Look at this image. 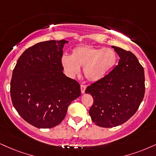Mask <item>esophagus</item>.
I'll return each mask as SVG.
<instances>
[{"instance_id": "obj_1", "label": "esophagus", "mask_w": 156, "mask_h": 156, "mask_svg": "<svg viewBox=\"0 0 156 156\" xmlns=\"http://www.w3.org/2000/svg\"><path fill=\"white\" fill-rule=\"evenodd\" d=\"M85 90H86V86L83 85V84H82V85H81V93H82V94H84V93H85Z\"/></svg>"}]
</instances>
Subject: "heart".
<instances>
[{
	"instance_id": "b5f03b06",
	"label": "heart",
	"mask_w": 156,
	"mask_h": 156,
	"mask_svg": "<svg viewBox=\"0 0 156 156\" xmlns=\"http://www.w3.org/2000/svg\"><path fill=\"white\" fill-rule=\"evenodd\" d=\"M116 61L113 49L80 45L72 50L71 56H63L61 64L71 77L80 74V67H83L84 76L90 82H98L111 72Z\"/></svg>"
}]
</instances>
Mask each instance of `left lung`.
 <instances>
[{
	"label": "left lung",
	"instance_id": "left-lung-1",
	"mask_svg": "<svg viewBox=\"0 0 156 156\" xmlns=\"http://www.w3.org/2000/svg\"><path fill=\"white\" fill-rule=\"evenodd\" d=\"M119 56L118 65L104 78L86 88L93 97L89 113L101 127L124 124L137 111L145 95V74L132 52L111 46Z\"/></svg>",
	"mask_w": 156,
	"mask_h": 156
}]
</instances>
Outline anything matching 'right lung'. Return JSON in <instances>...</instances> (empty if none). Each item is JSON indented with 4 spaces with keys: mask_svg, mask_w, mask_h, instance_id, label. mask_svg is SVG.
I'll list each match as a JSON object with an SVG mask.
<instances>
[{
    "mask_svg": "<svg viewBox=\"0 0 156 156\" xmlns=\"http://www.w3.org/2000/svg\"><path fill=\"white\" fill-rule=\"evenodd\" d=\"M65 40L41 42L19 58L11 81L13 107L23 119L40 129L62 122L69 105L81 95L79 83L63 73Z\"/></svg>",
    "mask_w": 156,
    "mask_h": 156,
    "instance_id": "right-lung-1",
    "label": "right lung"
}]
</instances>
